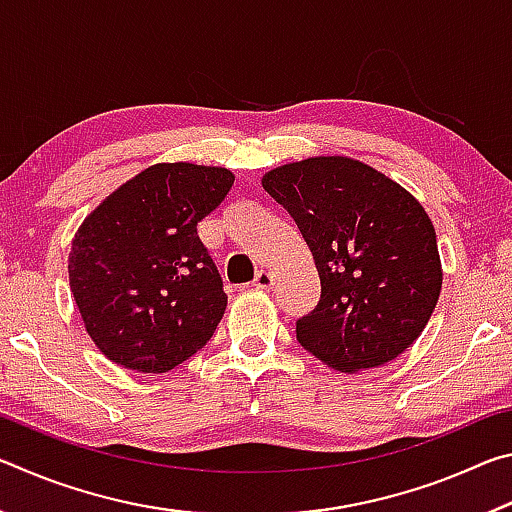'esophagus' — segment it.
<instances>
[{
	"label": "esophagus",
	"instance_id": "1",
	"mask_svg": "<svg viewBox=\"0 0 512 512\" xmlns=\"http://www.w3.org/2000/svg\"><path fill=\"white\" fill-rule=\"evenodd\" d=\"M253 284L257 289H273V284H275V277L268 273V271H259L257 275H255V280H253Z\"/></svg>",
	"mask_w": 512,
	"mask_h": 512
}]
</instances>
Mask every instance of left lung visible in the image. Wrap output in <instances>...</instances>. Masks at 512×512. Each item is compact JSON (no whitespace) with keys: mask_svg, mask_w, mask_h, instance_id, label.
I'll list each match as a JSON object with an SVG mask.
<instances>
[{"mask_svg":"<svg viewBox=\"0 0 512 512\" xmlns=\"http://www.w3.org/2000/svg\"><path fill=\"white\" fill-rule=\"evenodd\" d=\"M262 187L296 221L320 277L316 309L296 323L302 348L341 372L400 357L443 287L436 230L420 201L345 155L282 164Z\"/></svg>","mask_w":512,"mask_h":512,"instance_id":"obj_1","label":"left lung"}]
</instances>
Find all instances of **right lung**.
<instances>
[{
  "label": "right lung",
  "instance_id": "1",
  "mask_svg": "<svg viewBox=\"0 0 512 512\" xmlns=\"http://www.w3.org/2000/svg\"><path fill=\"white\" fill-rule=\"evenodd\" d=\"M232 183L223 167L160 162L85 216L69 287L90 339L117 366L158 375L212 339L228 296L196 225Z\"/></svg>",
  "mask_w": 512,
  "mask_h": 512
}]
</instances>
